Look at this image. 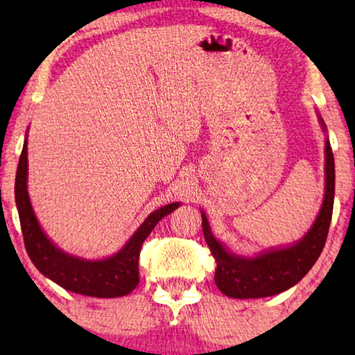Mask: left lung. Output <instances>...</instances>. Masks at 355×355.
<instances>
[{
	"mask_svg": "<svg viewBox=\"0 0 355 355\" xmlns=\"http://www.w3.org/2000/svg\"><path fill=\"white\" fill-rule=\"evenodd\" d=\"M324 153H327V168H324L327 187H324L322 210L312 230L297 244L286 247V249L266 252L255 259L237 257L230 254L213 237L207 218L202 211L203 236L216 261L215 283L218 289L227 297L255 299L283 293L297 284L318 260L328 237L334 200V158L328 140L324 145Z\"/></svg>",
	"mask_w": 355,
	"mask_h": 355,
	"instance_id": "obj_1",
	"label": "left lung"
}]
</instances>
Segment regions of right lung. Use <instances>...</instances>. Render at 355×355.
<instances>
[{"mask_svg":"<svg viewBox=\"0 0 355 355\" xmlns=\"http://www.w3.org/2000/svg\"><path fill=\"white\" fill-rule=\"evenodd\" d=\"M14 196L24 245L37 270L61 288L90 297H123L137 288L139 257L144 241L162 218L179 207V203H168L153 211L116 255L105 260L87 261L56 249L38 226L27 193V140L19 158Z\"/></svg>","mask_w":355,"mask_h":355,"instance_id":"right-lung-1","label":"right lung"}]
</instances>
